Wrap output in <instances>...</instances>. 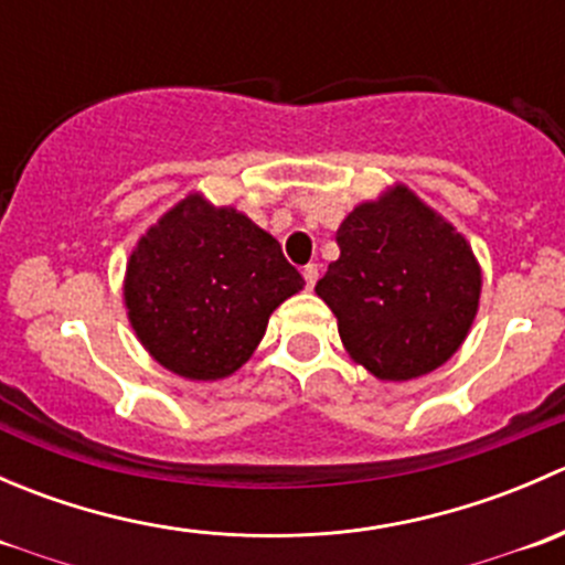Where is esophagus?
<instances>
[{
  "label": "esophagus",
  "mask_w": 565,
  "mask_h": 565,
  "mask_svg": "<svg viewBox=\"0 0 565 565\" xmlns=\"http://www.w3.org/2000/svg\"><path fill=\"white\" fill-rule=\"evenodd\" d=\"M303 278H306V287H315L317 278H319V267L317 265H306L303 267Z\"/></svg>",
  "instance_id": "obj_1"
}]
</instances>
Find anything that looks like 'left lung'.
Returning <instances> with one entry per match:
<instances>
[{"label": "left lung", "mask_w": 565, "mask_h": 565, "mask_svg": "<svg viewBox=\"0 0 565 565\" xmlns=\"http://www.w3.org/2000/svg\"><path fill=\"white\" fill-rule=\"evenodd\" d=\"M335 243L341 254L317 295L339 319L347 352L393 383L443 366L465 341L481 295L465 237L398 185L352 210Z\"/></svg>", "instance_id": "8db88e82"}]
</instances>
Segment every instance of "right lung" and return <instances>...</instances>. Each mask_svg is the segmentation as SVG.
<instances>
[{
	"label": "right lung",
	"instance_id": "1",
	"mask_svg": "<svg viewBox=\"0 0 565 565\" xmlns=\"http://www.w3.org/2000/svg\"><path fill=\"white\" fill-rule=\"evenodd\" d=\"M303 284L276 237L237 210L188 196L130 254L125 303L161 366L221 380L248 361L273 309Z\"/></svg>",
	"mask_w": 565,
	"mask_h": 565
}]
</instances>
